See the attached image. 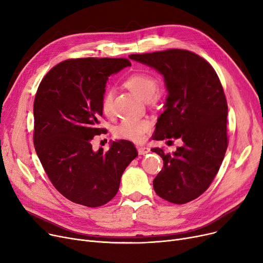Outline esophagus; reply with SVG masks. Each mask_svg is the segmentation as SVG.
<instances>
[{
    "mask_svg": "<svg viewBox=\"0 0 263 263\" xmlns=\"http://www.w3.org/2000/svg\"><path fill=\"white\" fill-rule=\"evenodd\" d=\"M137 151H139L140 155H147L150 153V148L145 147V146H140V147H137Z\"/></svg>",
    "mask_w": 263,
    "mask_h": 263,
    "instance_id": "obj_1",
    "label": "esophagus"
}]
</instances>
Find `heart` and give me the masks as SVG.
Here are the masks:
<instances>
[{
  "mask_svg": "<svg viewBox=\"0 0 263 263\" xmlns=\"http://www.w3.org/2000/svg\"><path fill=\"white\" fill-rule=\"evenodd\" d=\"M124 85L139 95L144 100H151L157 97L159 88L158 79L147 72H136L129 76ZM101 106L103 113L110 116L113 112V90L106 89L102 96ZM150 129V122L145 118L127 117L118 122L113 129L114 135L117 139L128 141H142L145 134Z\"/></svg>",
  "mask_w": 263,
  "mask_h": 263,
  "instance_id": "obj_1",
  "label": "heart"
}]
</instances>
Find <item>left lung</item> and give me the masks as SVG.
Returning a JSON list of instances; mask_svg holds the SVG:
<instances>
[{
  "label": "left lung",
  "mask_w": 263,
  "mask_h": 263,
  "mask_svg": "<svg viewBox=\"0 0 263 263\" xmlns=\"http://www.w3.org/2000/svg\"><path fill=\"white\" fill-rule=\"evenodd\" d=\"M129 58L157 69L168 90L166 109L158 119L153 139L183 142L174 154L153 149L163 160L154 189L172 203L194 200L212 183L228 146V106L220 81L208 62L187 50L168 49Z\"/></svg>",
  "instance_id": "obj_1"
}]
</instances>
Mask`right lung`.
Returning a JSON list of instances; mask_svg holds the SVG:
<instances>
[{"label": "right lung", "mask_w": 263, "mask_h": 263, "mask_svg": "<svg viewBox=\"0 0 263 263\" xmlns=\"http://www.w3.org/2000/svg\"><path fill=\"white\" fill-rule=\"evenodd\" d=\"M128 59H71L41 80L34 100V146L50 181L72 202L96 208L117 194L120 178L137 157L121 140L95 153L91 140L104 129L101 100L108 77L130 66Z\"/></svg>", "instance_id": "obj_1"}]
</instances>
